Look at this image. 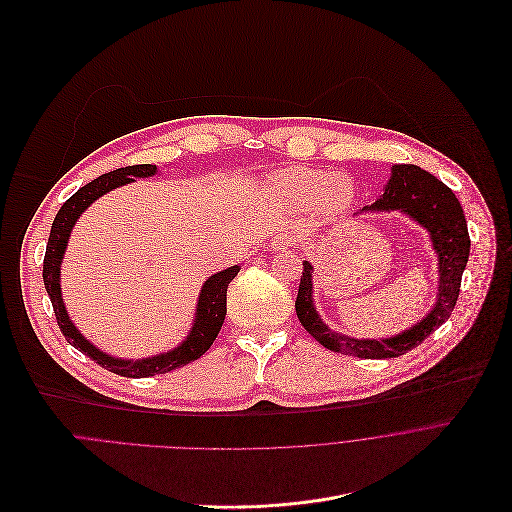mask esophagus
<instances>
[{"mask_svg":"<svg viewBox=\"0 0 512 512\" xmlns=\"http://www.w3.org/2000/svg\"><path fill=\"white\" fill-rule=\"evenodd\" d=\"M290 244H292V238H290L288 234H276L274 240L270 242V248H272L274 252H284V250L290 248Z\"/></svg>","mask_w":512,"mask_h":512,"instance_id":"esophagus-1","label":"esophagus"}]
</instances>
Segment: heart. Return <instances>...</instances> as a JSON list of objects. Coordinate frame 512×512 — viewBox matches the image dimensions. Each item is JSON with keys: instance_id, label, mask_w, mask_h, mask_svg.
Here are the masks:
<instances>
[{"instance_id": "b5f03b06", "label": "heart", "mask_w": 512, "mask_h": 512, "mask_svg": "<svg viewBox=\"0 0 512 512\" xmlns=\"http://www.w3.org/2000/svg\"><path fill=\"white\" fill-rule=\"evenodd\" d=\"M274 189L296 208H313L325 216L345 212L355 197L353 183L321 169L292 167L274 175Z\"/></svg>"}]
</instances>
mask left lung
<instances>
[{
	"label": "left lung",
	"mask_w": 512,
	"mask_h": 512,
	"mask_svg": "<svg viewBox=\"0 0 512 512\" xmlns=\"http://www.w3.org/2000/svg\"><path fill=\"white\" fill-rule=\"evenodd\" d=\"M391 212L403 214L428 232L432 250L438 258L436 302L418 323L397 335L381 339L349 337L345 333L333 331L321 319L313 298L315 268L309 260H304L294 309L300 325L309 331V335L335 353L361 359L399 357L418 347L426 337L442 327L456 306L462 272L470 254V238L462 206L454 191L418 165H391V175L383 191L371 206H365L355 216Z\"/></svg>",
	"instance_id": "1"
}]
</instances>
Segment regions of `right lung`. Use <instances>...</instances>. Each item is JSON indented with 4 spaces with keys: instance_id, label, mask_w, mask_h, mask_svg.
I'll list each match as a JSON object with an SVG mask.
<instances>
[{
    "instance_id": "add662e5",
    "label": "right lung",
    "mask_w": 512,
    "mask_h": 512,
    "mask_svg": "<svg viewBox=\"0 0 512 512\" xmlns=\"http://www.w3.org/2000/svg\"><path fill=\"white\" fill-rule=\"evenodd\" d=\"M157 173H159L157 165H149V163L147 165H131V167H121L111 173L100 175L94 181L80 187L56 214L52 230H50L48 246H46V256H44V272H42L44 286L52 300L56 321H58L62 335L74 349H78L80 353H84L86 357L96 361L100 367H105L123 377H151L155 373H167V371H173L177 367H183V365L199 359L203 353H206L214 345V341L224 325V319H226L228 284L240 272V264H236L222 272L212 274L206 282H203L199 296H197V304H195V317L191 319V329H189L187 337L177 347H173L165 353H157V355L143 357V359L113 357L105 351H100L78 331V327L68 317L66 304L62 298V288H60V268H62V260H64V252H66L72 228L76 226L78 218L92 206L98 197L107 195L109 191H113L117 187L129 185L135 179L153 177Z\"/></svg>"
}]
</instances>
